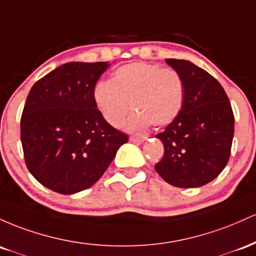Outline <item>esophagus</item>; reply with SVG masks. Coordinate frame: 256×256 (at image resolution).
<instances>
[{
    "instance_id": "esophagus-1",
    "label": "esophagus",
    "mask_w": 256,
    "mask_h": 256,
    "mask_svg": "<svg viewBox=\"0 0 256 256\" xmlns=\"http://www.w3.org/2000/svg\"><path fill=\"white\" fill-rule=\"evenodd\" d=\"M148 139V136H144V134H134V136H130V140L134 142H138V144H142L145 142V140Z\"/></svg>"
}]
</instances>
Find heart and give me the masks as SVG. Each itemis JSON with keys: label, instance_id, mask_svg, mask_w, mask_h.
<instances>
[{"label": "heart", "instance_id": "obj_1", "mask_svg": "<svg viewBox=\"0 0 256 256\" xmlns=\"http://www.w3.org/2000/svg\"><path fill=\"white\" fill-rule=\"evenodd\" d=\"M94 100L106 122L120 127L132 108L128 129L166 127L179 116L185 100V82L179 71L138 62L114 71L111 81H100Z\"/></svg>", "mask_w": 256, "mask_h": 256}]
</instances>
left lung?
<instances>
[{
    "mask_svg": "<svg viewBox=\"0 0 256 256\" xmlns=\"http://www.w3.org/2000/svg\"><path fill=\"white\" fill-rule=\"evenodd\" d=\"M185 82L179 116L156 138L164 154L154 169L176 188H200L210 182L228 164L234 132V116L222 86L191 62L166 59Z\"/></svg>",
    "mask_w": 256,
    "mask_h": 256,
    "instance_id": "left-lung-1",
    "label": "left lung"
}]
</instances>
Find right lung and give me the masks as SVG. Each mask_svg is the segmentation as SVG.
<instances>
[{"mask_svg":"<svg viewBox=\"0 0 256 256\" xmlns=\"http://www.w3.org/2000/svg\"><path fill=\"white\" fill-rule=\"evenodd\" d=\"M108 62H68L31 88L20 139L26 166L50 190L72 194L90 188L105 173L127 134L106 122L94 88Z\"/></svg>","mask_w":256,"mask_h":256,"instance_id":"1","label":"right lung"}]
</instances>
